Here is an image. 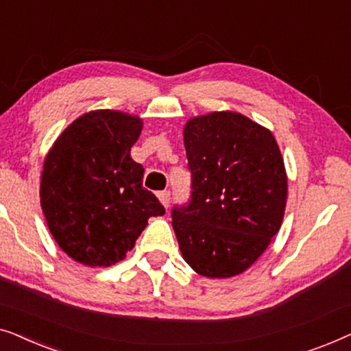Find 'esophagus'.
<instances>
[{
    "instance_id": "34e87169",
    "label": "esophagus",
    "mask_w": 351,
    "mask_h": 351,
    "mask_svg": "<svg viewBox=\"0 0 351 351\" xmlns=\"http://www.w3.org/2000/svg\"><path fill=\"white\" fill-rule=\"evenodd\" d=\"M158 199H160V203L165 206V208H167V206H169V203H171V193L167 190H165V191H158Z\"/></svg>"
}]
</instances>
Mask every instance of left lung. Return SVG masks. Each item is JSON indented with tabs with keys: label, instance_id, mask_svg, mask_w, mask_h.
I'll use <instances>...</instances> for the list:
<instances>
[{
	"label": "left lung",
	"instance_id": "8db88e82",
	"mask_svg": "<svg viewBox=\"0 0 351 351\" xmlns=\"http://www.w3.org/2000/svg\"><path fill=\"white\" fill-rule=\"evenodd\" d=\"M184 145L191 171V201L172 210L184 261L201 276L246 271L280 232L287 174L270 129L243 113L190 118Z\"/></svg>",
	"mask_w": 351,
	"mask_h": 351
}]
</instances>
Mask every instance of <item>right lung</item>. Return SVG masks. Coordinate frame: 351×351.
Wrapping results in <instances>:
<instances>
[{"label":"right lung","mask_w":351,"mask_h":351,"mask_svg":"<svg viewBox=\"0 0 351 351\" xmlns=\"http://www.w3.org/2000/svg\"><path fill=\"white\" fill-rule=\"evenodd\" d=\"M138 114L93 110L69 124L43 162L40 201L47 227L66 256L86 267H110L132 251L148 219L165 214L142 186L131 158Z\"/></svg>","instance_id":"add662e5"}]
</instances>
